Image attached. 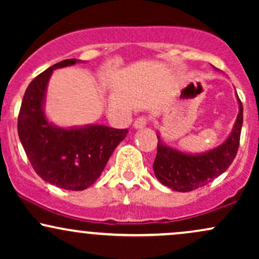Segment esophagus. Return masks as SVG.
<instances>
[{
	"instance_id": "obj_1",
	"label": "esophagus",
	"mask_w": 259,
	"mask_h": 259,
	"mask_svg": "<svg viewBox=\"0 0 259 259\" xmlns=\"http://www.w3.org/2000/svg\"><path fill=\"white\" fill-rule=\"evenodd\" d=\"M147 125V118L146 117H140L134 121V127L135 129H142V127H145Z\"/></svg>"
}]
</instances>
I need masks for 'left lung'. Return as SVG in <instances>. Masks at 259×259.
<instances>
[{
    "label": "left lung",
    "instance_id": "1",
    "mask_svg": "<svg viewBox=\"0 0 259 259\" xmlns=\"http://www.w3.org/2000/svg\"><path fill=\"white\" fill-rule=\"evenodd\" d=\"M239 114L233 130L222 145L203 153H185L168 146L157 134V156L153 163L154 175L160 183L178 192H189L207 185L224 173L233 163L240 145L243 121L242 103L237 96Z\"/></svg>",
    "mask_w": 259,
    "mask_h": 259
}]
</instances>
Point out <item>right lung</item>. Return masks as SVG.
Returning a JSON list of instances; mask_svg holds the SVG:
<instances>
[{"instance_id":"right-lung-1","label":"right lung","mask_w":259,"mask_h":259,"mask_svg":"<svg viewBox=\"0 0 259 259\" xmlns=\"http://www.w3.org/2000/svg\"><path fill=\"white\" fill-rule=\"evenodd\" d=\"M78 62L64 59L37 75L26 89L18 115V135L34 170L46 183L73 191L99 179L129 132L100 124L61 127L47 119L45 101L53 70Z\"/></svg>"}]
</instances>
